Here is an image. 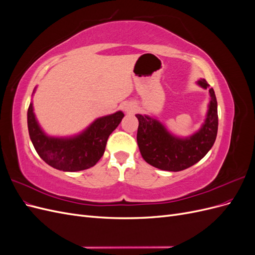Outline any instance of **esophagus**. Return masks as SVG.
<instances>
[{
	"label": "esophagus",
	"mask_w": 255,
	"mask_h": 255,
	"mask_svg": "<svg viewBox=\"0 0 255 255\" xmlns=\"http://www.w3.org/2000/svg\"><path fill=\"white\" fill-rule=\"evenodd\" d=\"M123 110H125V112L127 114H134L137 111V106L133 103L128 102V103H125V105H123Z\"/></svg>",
	"instance_id": "34e87169"
}]
</instances>
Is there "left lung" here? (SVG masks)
Returning a JSON list of instances; mask_svg holds the SVG:
<instances>
[{
  "label": "left lung",
  "instance_id": "8db88e82",
  "mask_svg": "<svg viewBox=\"0 0 255 255\" xmlns=\"http://www.w3.org/2000/svg\"><path fill=\"white\" fill-rule=\"evenodd\" d=\"M197 84L203 89L210 85L204 79ZM210 92V103L202 127L188 137H179L169 132L167 128L148 115L137 114L139 122L137 143L142 158L151 166L166 171H181L197 164L212 149L218 130L217 100L213 88Z\"/></svg>",
  "mask_w": 255,
  "mask_h": 255
}]
</instances>
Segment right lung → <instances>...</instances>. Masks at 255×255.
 Listing matches in <instances>:
<instances>
[{"mask_svg":"<svg viewBox=\"0 0 255 255\" xmlns=\"http://www.w3.org/2000/svg\"><path fill=\"white\" fill-rule=\"evenodd\" d=\"M36 88L34 89L35 92ZM121 111L96 119L78 135L53 137L44 133L34 113L33 102L27 111L29 138L45 163L61 171H81L95 166L103 156L107 139L121 122Z\"/></svg>","mask_w":255,"mask_h":255,"instance_id":"right-lung-1","label":"right lung"}]
</instances>
